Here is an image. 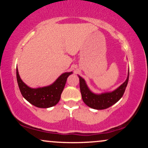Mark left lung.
<instances>
[{
  "label": "left lung",
  "mask_w": 148,
  "mask_h": 148,
  "mask_svg": "<svg viewBox=\"0 0 148 148\" xmlns=\"http://www.w3.org/2000/svg\"><path fill=\"white\" fill-rule=\"evenodd\" d=\"M129 75H130V69L128 71V75L126 81L123 84L120 85L113 91L106 92L100 94H97L92 92L87 86L85 79L78 75L79 78L80 90H81L83 101L88 106L94 109L102 110L109 108L112 105L118 102L123 97L128 84Z\"/></svg>",
  "instance_id": "8db88e82"
}]
</instances>
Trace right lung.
Returning a JSON list of instances; mask_svg holds the SVG:
<instances>
[{
    "label": "right lung",
    "mask_w": 148,
    "mask_h": 148,
    "mask_svg": "<svg viewBox=\"0 0 148 148\" xmlns=\"http://www.w3.org/2000/svg\"><path fill=\"white\" fill-rule=\"evenodd\" d=\"M72 74V72H64L48 86L32 88L22 81L16 68V79L22 96L31 104L42 108H50L58 103L67 77Z\"/></svg>",
    "instance_id": "add662e5"
}]
</instances>
